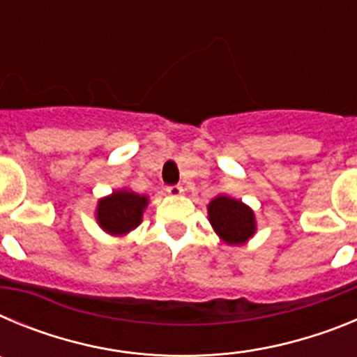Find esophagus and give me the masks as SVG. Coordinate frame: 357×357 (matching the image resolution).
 I'll list each match as a JSON object with an SVG mask.
<instances>
[{
  "mask_svg": "<svg viewBox=\"0 0 357 357\" xmlns=\"http://www.w3.org/2000/svg\"><path fill=\"white\" fill-rule=\"evenodd\" d=\"M168 195H172V197H181L182 193H184V189H182V185H169L168 189Z\"/></svg>",
  "mask_w": 357,
  "mask_h": 357,
  "instance_id": "34e87169",
  "label": "esophagus"
}]
</instances>
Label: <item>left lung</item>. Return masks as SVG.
I'll use <instances>...</instances> for the list:
<instances>
[{
	"label": "left lung",
	"mask_w": 357,
	"mask_h": 357,
	"mask_svg": "<svg viewBox=\"0 0 357 357\" xmlns=\"http://www.w3.org/2000/svg\"><path fill=\"white\" fill-rule=\"evenodd\" d=\"M209 223L227 245H245L257 230L255 214L247 204L229 195H218L207 206Z\"/></svg>",
	"instance_id": "left-lung-1"
}]
</instances>
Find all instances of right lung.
<instances>
[{
    "label": "right lung",
    "mask_w": 357,
    "mask_h": 357,
    "mask_svg": "<svg viewBox=\"0 0 357 357\" xmlns=\"http://www.w3.org/2000/svg\"><path fill=\"white\" fill-rule=\"evenodd\" d=\"M146 207V195L121 188L98 200L94 218L100 229L105 230L107 234L121 238L141 225Z\"/></svg>",
    "instance_id": "1"
}]
</instances>
